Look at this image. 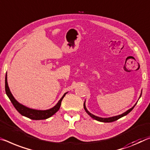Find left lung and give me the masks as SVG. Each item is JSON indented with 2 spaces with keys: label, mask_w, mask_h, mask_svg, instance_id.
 Wrapping results in <instances>:
<instances>
[{
  "label": "left lung",
  "mask_w": 150,
  "mask_h": 150,
  "mask_svg": "<svg viewBox=\"0 0 150 150\" xmlns=\"http://www.w3.org/2000/svg\"><path fill=\"white\" fill-rule=\"evenodd\" d=\"M141 96H142V93H141V95H140V97H141ZM85 102H84V103H83V107H84V109H85V111H86V112L87 113L88 115H90L92 118L95 119V120H97V121H99V122H105V123H109V122H115V121L119 120V119L121 118V117H123V116H125V115H127V114L129 113L130 112V111H132V109L134 108V107L135 106V105H136V104H135V105L134 107H133V108H132L129 109H128V110H127V111H125V113H122V114H121V115H117V116H114V117H108V118H102V117H97V116L94 115H93V114H91V113L89 112V111H87V108H86V107H85Z\"/></svg>",
  "instance_id": "obj_1"
}]
</instances>
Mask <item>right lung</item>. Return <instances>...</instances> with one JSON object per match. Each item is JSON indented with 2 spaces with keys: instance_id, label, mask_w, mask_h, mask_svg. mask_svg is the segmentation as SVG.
<instances>
[{
  "instance_id": "1",
  "label": "right lung",
  "mask_w": 150,
  "mask_h": 150,
  "mask_svg": "<svg viewBox=\"0 0 150 150\" xmlns=\"http://www.w3.org/2000/svg\"><path fill=\"white\" fill-rule=\"evenodd\" d=\"M5 91L9 99L13 103V105L15 107V109L18 111V113H20L21 115L23 116H25L28 118L31 119L33 120H46V119L51 117L57 111H59V108H60L61 105V101H62L63 97L65 96V95L67 93H65L63 95V96L61 97V99L59 101V102L57 103L55 106L51 109H47V110H37V109H30L27 107L24 106L22 104L18 103V102L16 100L15 97L13 96L11 92L10 91L9 87L8 86V83H7V75L6 74L5 77Z\"/></svg>"
}]
</instances>
